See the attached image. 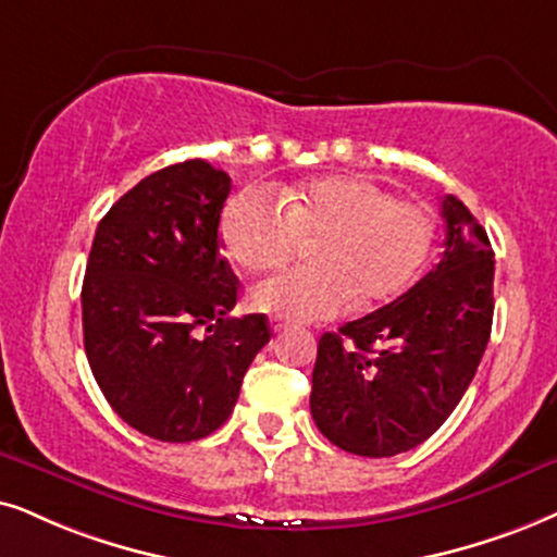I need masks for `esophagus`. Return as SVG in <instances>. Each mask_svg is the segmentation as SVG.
Returning a JSON list of instances; mask_svg holds the SVG:
<instances>
[{
	"label": "esophagus",
	"instance_id": "34e87169",
	"mask_svg": "<svg viewBox=\"0 0 557 557\" xmlns=\"http://www.w3.org/2000/svg\"><path fill=\"white\" fill-rule=\"evenodd\" d=\"M287 326H290V323H287L285 319H272V331H274V334H277V331H285Z\"/></svg>",
	"mask_w": 557,
	"mask_h": 557
}]
</instances>
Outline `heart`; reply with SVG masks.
Instances as JSON below:
<instances>
[{
  "label": "heart",
  "instance_id": "heart-1",
  "mask_svg": "<svg viewBox=\"0 0 557 557\" xmlns=\"http://www.w3.org/2000/svg\"><path fill=\"white\" fill-rule=\"evenodd\" d=\"M311 237L313 267L259 283L249 293L255 311L313 321L334 315L349 298L355 308L393 298L424 264L432 215L368 177H326L283 189L280 200L249 187L223 208L221 246L246 272L285 264Z\"/></svg>",
  "mask_w": 557,
  "mask_h": 557
}]
</instances>
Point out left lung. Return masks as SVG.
Instances as JSON below:
<instances>
[{
  "mask_svg": "<svg viewBox=\"0 0 557 557\" xmlns=\"http://www.w3.org/2000/svg\"><path fill=\"white\" fill-rule=\"evenodd\" d=\"M445 251L411 290L326 331L311 413L331 445L362 457L413 449L473 383L494 323V249L455 195L442 197Z\"/></svg>",
  "mask_w": 557,
  "mask_h": 557,
  "instance_id": "8db88e82",
  "label": "left lung"
}]
</instances>
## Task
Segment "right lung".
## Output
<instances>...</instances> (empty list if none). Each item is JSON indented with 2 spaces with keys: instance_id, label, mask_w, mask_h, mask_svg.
<instances>
[{
  "instance_id": "add662e5",
  "label": "right lung",
  "mask_w": 557,
  "mask_h": 557,
  "mask_svg": "<svg viewBox=\"0 0 557 557\" xmlns=\"http://www.w3.org/2000/svg\"><path fill=\"white\" fill-rule=\"evenodd\" d=\"M231 177L202 159L159 169L108 210L82 285L84 351L112 411L161 442L213 434L270 342L264 313L236 319L221 255Z\"/></svg>"
}]
</instances>
